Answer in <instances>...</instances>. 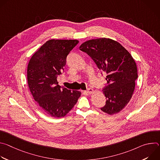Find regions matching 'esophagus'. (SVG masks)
<instances>
[{
  "instance_id": "1",
  "label": "esophagus",
  "mask_w": 160,
  "mask_h": 160,
  "mask_svg": "<svg viewBox=\"0 0 160 160\" xmlns=\"http://www.w3.org/2000/svg\"><path fill=\"white\" fill-rule=\"evenodd\" d=\"M86 92L88 93V94H92V93L94 92V90H93L92 88H88V89L87 90Z\"/></svg>"
}]
</instances>
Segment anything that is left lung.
Returning <instances> with one entry per match:
<instances>
[{"instance_id": "left-lung-1", "label": "left lung", "mask_w": 160, "mask_h": 160, "mask_svg": "<svg viewBox=\"0 0 160 160\" xmlns=\"http://www.w3.org/2000/svg\"><path fill=\"white\" fill-rule=\"evenodd\" d=\"M106 73L107 85L102 90L106 101L101 109L109 115L122 111L128 103L138 77V68L131 54L118 42L110 38L89 40L80 46Z\"/></svg>"}]
</instances>
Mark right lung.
<instances>
[{
  "instance_id": "obj_1",
  "label": "right lung",
  "mask_w": 160,
  "mask_h": 160,
  "mask_svg": "<svg viewBox=\"0 0 160 160\" xmlns=\"http://www.w3.org/2000/svg\"><path fill=\"white\" fill-rule=\"evenodd\" d=\"M78 43L77 40H49L32 55L28 62L30 92L40 108L51 117H64L81 96L79 91L61 88L57 80L64 70L68 54Z\"/></svg>"
}]
</instances>
